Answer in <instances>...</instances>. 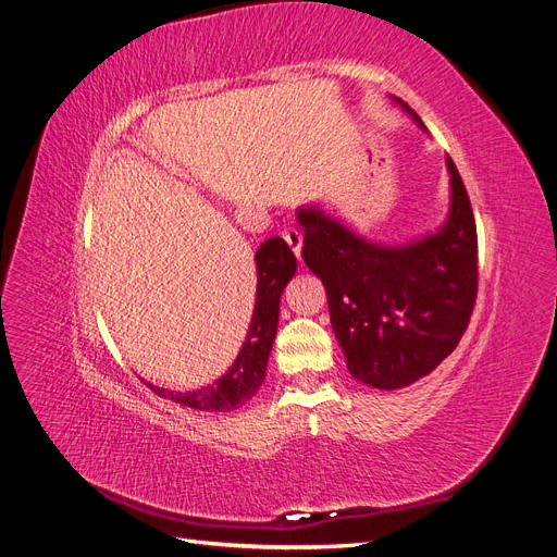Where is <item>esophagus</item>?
Masks as SVG:
<instances>
[{"instance_id":"obj_1","label":"esophagus","mask_w":557,"mask_h":557,"mask_svg":"<svg viewBox=\"0 0 557 557\" xmlns=\"http://www.w3.org/2000/svg\"><path fill=\"white\" fill-rule=\"evenodd\" d=\"M282 237H284V242L290 246L293 256L299 260V258H301V233L295 231V228H286V231L282 233Z\"/></svg>"}]
</instances>
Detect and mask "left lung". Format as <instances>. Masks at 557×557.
<instances>
[{
  "label": "left lung",
  "instance_id": "8db88e82",
  "mask_svg": "<svg viewBox=\"0 0 557 557\" xmlns=\"http://www.w3.org/2000/svg\"><path fill=\"white\" fill-rule=\"evenodd\" d=\"M424 128L420 117L391 97ZM450 209L411 244L382 246L320 207L297 209L301 258L326 288L329 313L350 375L401 388L429 375L460 344L478 295V233L465 182L446 156Z\"/></svg>",
  "mask_w": 557,
  "mask_h": 557
}]
</instances>
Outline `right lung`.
I'll list each match as a JSON object with an SVG mask.
<instances>
[{
    "mask_svg": "<svg viewBox=\"0 0 557 557\" xmlns=\"http://www.w3.org/2000/svg\"><path fill=\"white\" fill-rule=\"evenodd\" d=\"M258 267V295L256 309L244 337V344L237 352L233 367L215 380L211 386H201L197 391H169L146 382V386L164 399H173L182 407L193 411H233L248 399H252L264 382L271 348L277 333L280 320V299L286 284L293 280L297 260L293 250L282 237L267 239L256 252Z\"/></svg>",
    "mask_w": 557,
    "mask_h": 557,
    "instance_id": "right-lung-1",
    "label": "right lung"
}]
</instances>
